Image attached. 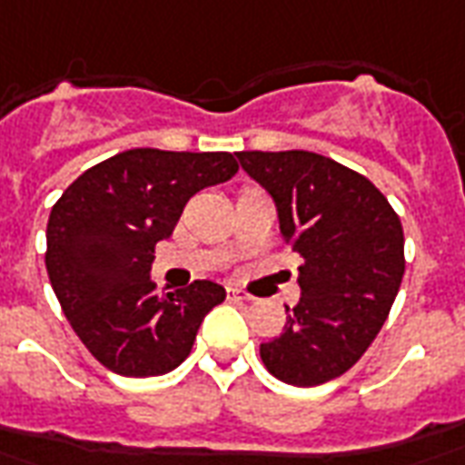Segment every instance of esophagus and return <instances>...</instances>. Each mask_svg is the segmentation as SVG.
Wrapping results in <instances>:
<instances>
[{"mask_svg":"<svg viewBox=\"0 0 465 465\" xmlns=\"http://www.w3.org/2000/svg\"><path fill=\"white\" fill-rule=\"evenodd\" d=\"M226 292H229V300H233V302H252V300H254V297H252L249 292H243V289H239V287H229Z\"/></svg>","mask_w":465,"mask_h":465,"instance_id":"obj_1","label":"esophagus"}]
</instances>
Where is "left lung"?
Segmentation results:
<instances>
[{
	"mask_svg": "<svg viewBox=\"0 0 465 465\" xmlns=\"http://www.w3.org/2000/svg\"><path fill=\"white\" fill-rule=\"evenodd\" d=\"M236 158L274 199L282 239L302 256V297L284 307V332L259 347L262 362L297 388L340 378L372 345L401 289V219L368 178L327 155Z\"/></svg>",
	"mask_w": 465,
	"mask_h": 465,
	"instance_id": "1",
	"label": "left lung"
}]
</instances>
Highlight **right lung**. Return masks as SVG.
<instances>
[{"label":"right lung","mask_w":465,"mask_h":465,"mask_svg":"<svg viewBox=\"0 0 465 465\" xmlns=\"http://www.w3.org/2000/svg\"><path fill=\"white\" fill-rule=\"evenodd\" d=\"M239 171L232 153L133 148L87 168L52 206L47 274L74 334L125 378L165 375L191 352L203 317L226 300L209 279L158 292L155 243L201 188Z\"/></svg>","instance_id":"right-lung-1"}]
</instances>
